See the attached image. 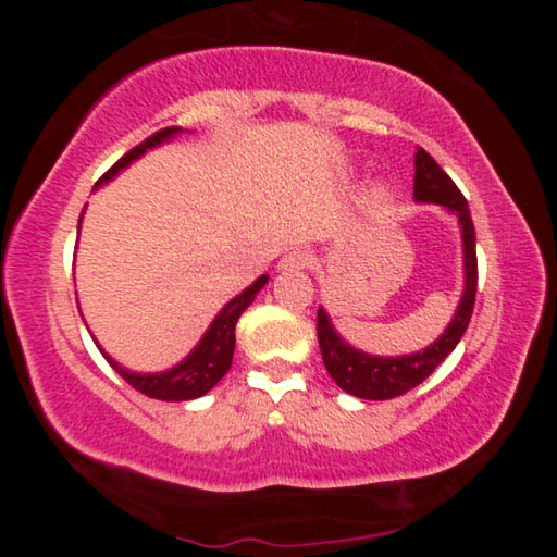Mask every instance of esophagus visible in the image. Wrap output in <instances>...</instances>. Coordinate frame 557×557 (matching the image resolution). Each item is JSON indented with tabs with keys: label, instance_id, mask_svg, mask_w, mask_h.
Segmentation results:
<instances>
[{
	"label": "esophagus",
	"instance_id": "34e87169",
	"mask_svg": "<svg viewBox=\"0 0 557 557\" xmlns=\"http://www.w3.org/2000/svg\"><path fill=\"white\" fill-rule=\"evenodd\" d=\"M309 262H312V258H309L305 250H295V252H287V256L280 260V270L297 272V270L309 268Z\"/></svg>",
	"mask_w": 557,
	"mask_h": 557
}]
</instances>
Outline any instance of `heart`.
<instances>
[{"label": "heart", "instance_id": "heart-1", "mask_svg": "<svg viewBox=\"0 0 557 557\" xmlns=\"http://www.w3.org/2000/svg\"><path fill=\"white\" fill-rule=\"evenodd\" d=\"M373 196H375V199H383V196H385V188H375Z\"/></svg>", "mask_w": 557, "mask_h": 557}]
</instances>
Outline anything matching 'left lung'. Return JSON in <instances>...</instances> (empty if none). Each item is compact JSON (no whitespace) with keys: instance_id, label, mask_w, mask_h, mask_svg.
Wrapping results in <instances>:
<instances>
[{"instance_id":"8db88e82","label":"left lung","mask_w":557,"mask_h":557,"mask_svg":"<svg viewBox=\"0 0 557 557\" xmlns=\"http://www.w3.org/2000/svg\"><path fill=\"white\" fill-rule=\"evenodd\" d=\"M412 196L418 203H437L442 209L457 215L461 231V252H465V289L455 309V317L445 332L428 348L405 356H373L361 348H354L342 336L329 319L326 309L317 312V336L322 348V361L336 385L346 393L363 400H391L412 391L455 351L459 338L465 336L476 299V235L471 223L467 199L457 184L442 172V166L425 149L414 152V182Z\"/></svg>"}]
</instances>
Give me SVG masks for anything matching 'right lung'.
<instances>
[{
    "label": "right lung",
    "instance_id": "obj_1",
    "mask_svg": "<svg viewBox=\"0 0 557 557\" xmlns=\"http://www.w3.org/2000/svg\"><path fill=\"white\" fill-rule=\"evenodd\" d=\"M178 132H184L182 127H166L154 132L152 137H147L143 145L132 147L129 152L117 159L106 174L100 176V184L115 178L122 169H127L135 159L143 157L147 149H154L162 143H169V139L176 137ZM78 231H81V221H78ZM268 285V275H260L250 287H245L240 295H235L228 305H225L211 326L206 329V334L201 336V342L194 346V351L188 354L184 361H178L176 366L159 373H137V371H127L125 366H120L115 358L108 356L102 351L100 344L98 348L106 356V361L115 369L122 379H125L132 388L145 393L147 398H157V400H166V403H182V400H194L201 398V395L209 393L215 383H219L225 373H228L231 363H233V348H235V324H238L240 314L252 305L258 292Z\"/></svg>",
    "mask_w": 557,
    "mask_h": 557
}]
</instances>
